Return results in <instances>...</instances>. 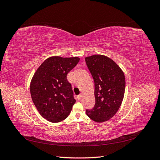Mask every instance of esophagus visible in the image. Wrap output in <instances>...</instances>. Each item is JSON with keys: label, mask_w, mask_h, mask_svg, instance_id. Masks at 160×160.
<instances>
[{"label": "esophagus", "mask_w": 160, "mask_h": 160, "mask_svg": "<svg viewBox=\"0 0 160 160\" xmlns=\"http://www.w3.org/2000/svg\"><path fill=\"white\" fill-rule=\"evenodd\" d=\"M77 99H79V100H80L81 99V98H82V95L80 94V95H77Z\"/></svg>", "instance_id": "obj_1"}]
</instances>
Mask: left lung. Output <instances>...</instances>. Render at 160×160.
I'll list each match as a JSON object with an SVG mask.
<instances>
[{
	"instance_id": "left-lung-1",
	"label": "left lung",
	"mask_w": 160,
	"mask_h": 160,
	"mask_svg": "<svg viewBox=\"0 0 160 160\" xmlns=\"http://www.w3.org/2000/svg\"><path fill=\"white\" fill-rule=\"evenodd\" d=\"M95 83V104L86 114L95 122H104L118 112L124 97L125 79L123 71L110 58L94 55L85 57Z\"/></svg>"
}]
</instances>
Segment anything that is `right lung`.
Instances as JSON below:
<instances>
[{
  "mask_svg": "<svg viewBox=\"0 0 160 160\" xmlns=\"http://www.w3.org/2000/svg\"><path fill=\"white\" fill-rule=\"evenodd\" d=\"M79 57L48 58L34 74L31 98L42 118L58 123L68 117L76 100L67 75L78 63Z\"/></svg>",
  "mask_w": 160,
  "mask_h": 160,
  "instance_id": "right-lung-1",
  "label": "right lung"
}]
</instances>
